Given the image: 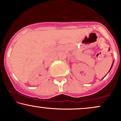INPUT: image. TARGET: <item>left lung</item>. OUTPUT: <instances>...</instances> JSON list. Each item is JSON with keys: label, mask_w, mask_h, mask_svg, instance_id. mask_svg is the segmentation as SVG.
I'll use <instances>...</instances> for the list:
<instances>
[{"label": "left lung", "mask_w": 121, "mask_h": 121, "mask_svg": "<svg viewBox=\"0 0 121 121\" xmlns=\"http://www.w3.org/2000/svg\"><path fill=\"white\" fill-rule=\"evenodd\" d=\"M112 66H113V64H112ZM111 68H112V67H111Z\"/></svg>", "instance_id": "8db88e82"}]
</instances>
